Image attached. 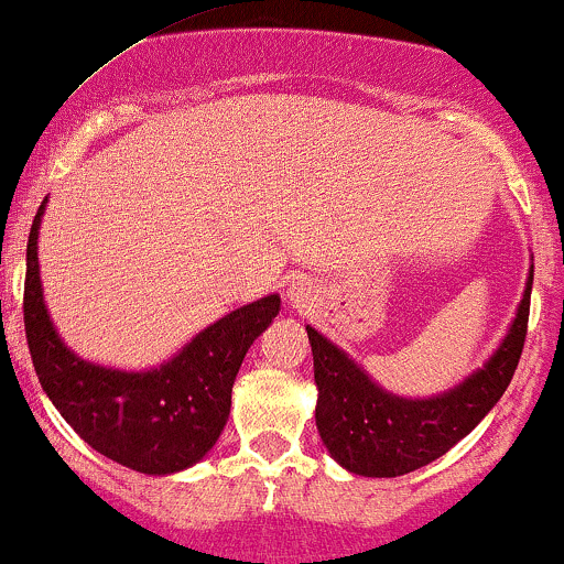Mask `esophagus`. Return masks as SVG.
I'll return each instance as SVG.
<instances>
[{"instance_id":"34e87169","label":"esophagus","mask_w":564,"mask_h":564,"mask_svg":"<svg viewBox=\"0 0 564 564\" xmlns=\"http://www.w3.org/2000/svg\"><path fill=\"white\" fill-rule=\"evenodd\" d=\"M288 301H290V306L299 308V312H304V308L314 306V301H317V290H314L308 282L301 280L288 290Z\"/></svg>"}]
</instances>
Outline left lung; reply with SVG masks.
<instances>
[{
    "label": "left lung",
    "instance_id": "obj_1",
    "mask_svg": "<svg viewBox=\"0 0 564 564\" xmlns=\"http://www.w3.org/2000/svg\"><path fill=\"white\" fill-rule=\"evenodd\" d=\"M532 274L506 341L487 366L459 387L427 401L384 392L325 336L306 328L317 381V430L333 459L357 476L392 478L411 474L446 454L489 414L524 349Z\"/></svg>",
    "mask_w": 564,
    "mask_h": 564
}]
</instances>
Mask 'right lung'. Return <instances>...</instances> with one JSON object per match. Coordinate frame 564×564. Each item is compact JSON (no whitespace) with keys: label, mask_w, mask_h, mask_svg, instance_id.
Segmentation results:
<instances>
[{"label":"right lung","mask_w":564,"mask_h":564,"mask_svg":"<svg viewBox=\"0 0 564 564\" xmlns=\"http://www.w3.org/2000/svg\"><path fill=\"white\" fill-rule=\"evenodd\" d=\"M45 202L29 231L23 282V325L42 390L86 444L126 468L163 476L198 463L226 427L236 373L280 314V295L226 314L153 371L94 366L64 347L42 301L37 236Z\"/></svg>","instance_id":"right-lung-1"}]
</instances>
